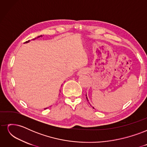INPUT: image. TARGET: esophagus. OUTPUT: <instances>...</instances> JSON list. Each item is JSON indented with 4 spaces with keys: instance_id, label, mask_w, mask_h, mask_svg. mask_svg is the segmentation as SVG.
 <instances>
[{
    "instance_id": "obj_1",
    "label": "esophagus",
    "mask_w": 147,
    "mask_h": 147,
    "mask_svg": "<svg viewBox=\"0 0 147 147\" xmlns=\"http://www.w3.org/2000/svg\"><path fill=\"white\" fill-rule=\"evenodd\" d=\"M86 74V70H84V69H82L80 71H78V72L77 74L78 75H83V74Z\"/></svg>"
}]
</instances>
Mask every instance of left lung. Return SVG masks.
I'll list each match as a JSON object with an SVG mask.
<instances>
[{"label":"left lung","mask_w":147,"mask_h":147,"mask_svg":"<svg viewBox=\"0 0 147 147\" xmlns=\"http://www.w3.org/2000/svg\"><path fill=\"white\" fill-rule=\"evenodd\" d=\"M86 99H87V100L88 101V97H87V96H86ZM92 108H93V109H94V107H92Z\"/></svg>","instance_id":"8db88e82"}]
</instances>
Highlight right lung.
Here are the masks:
<instances>
[{
    "instance_id": "1",
    "label": "right lung",
    "mask_w": 147,
    "mask_h": 147,
    "mask_svg": "<svg viewBox=\"0 0 147 147\" xmlns=\"http://www.w3.org/2000/svg\"><path fill=\"white\" fill-rule=\"evenodd\" d=\"M42 37V35H40V36H38L37 38H34L33 40H35V39H36V38H40V37ZM29 41L30 40H28V41H26L25 43H28V42H29ZM46 109H47V108H46Z\"/></svg>"
}]
</instances>
